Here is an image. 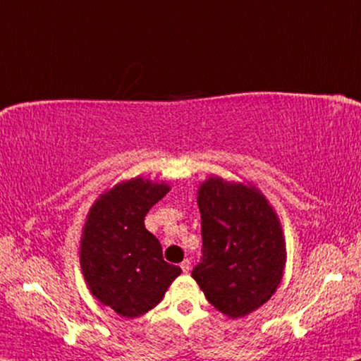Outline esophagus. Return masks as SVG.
I'll use <instances>...</instances> for the list:
<instances>
[{
	"label": "esophagus",
	"instance_id": "34e87169",
	"mask_svg": "<svg viewBox=\"0 0 361 361\" xmlns=\"http://www.w3.org/2000/svg\"><path fill=\"white\" fill-rule=\"evenodd\" d=\"M180 267H181V271L185 272V274L190 272V269H191V262H190V259H185V261H183L181 264H180Z\"/></svg>",
	"mask_w": 361,
	"mask_h": 361
}]
</instances>
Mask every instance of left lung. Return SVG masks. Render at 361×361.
<instances>
[{"label":"left lung","mask_w":361,"mask_h":361,"mask_svg":"<svg viewBox=\"0 0 361 361\" xmlns=\"http://www.w3.org/2000/svg\"><path fill=\"white\" fill-rule=\"evenodd\" d=\"M197 206L202 256L191 276L220 313L243 318L266 303L282 281L281 224L256 188L219 176L202 183Z\"/></svg>","instance_id":"obj_1"}]
</instances>
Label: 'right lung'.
Instances as JSON below:
<instances>
[{
	"label": "right lung",
	"instance_id": "obj_1",
	"mask_svg": "<svg viewBox=\"0 0 361 361\" xmlns=\"http://www.w3.org/2000/svg\"><path fill=\"white\" fill-rule=\"evenodd\" d=\"M169 185L133 178L94 202L80 240V267L94 297L125 318H137L164 298L181 274L164 261L162 245L144 219Z\"/></svg>",
	"mask_w": 361,
	"mask_h": 361
}]
</instances>
